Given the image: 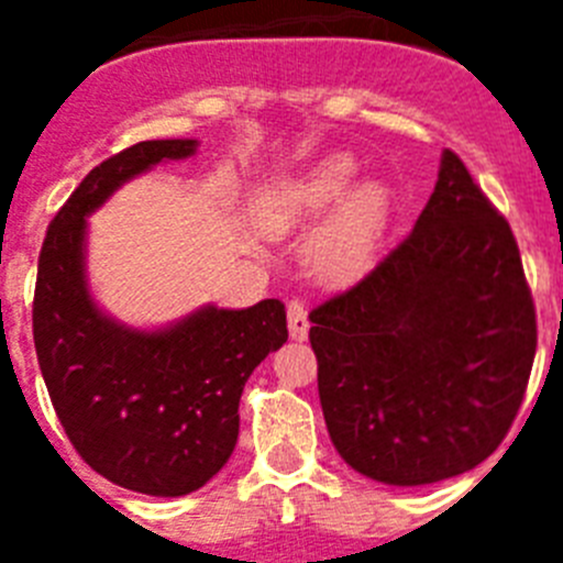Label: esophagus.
<instances>
[{
  "instance_id": "1",
  "label": "esophagus",
  "mask_w": 563,
  "mask_h": 563,
  "mask_svg": "<svg viewBox=\"0 0 563 563\" xmlns=\"http://www.w3.org/2000/svg\"><path fill=\"white\" fill-rule=\"evenodd\" d=\"M287 324H290L292 341H305L307 332H310V318H307V307L301 301L287 305Z\"/></svg>"
}]
</instances>
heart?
I'll use <instances>...</instances> for the list:
<instances>
[{
	"mask_svg": "<svg viewBox=\"0 0 563 563\" xmlns=\"http://www.w3.org/2000/svg\"><path fill=\"white\" fill-rule=\"evenodd\" d=\"M355 157L330 154L301 174L265 188L253 202V220L271 236L316 225L307 265L318 282L350 287L375 271L395 213V191L383 180H357Z\"/></svg>",
	"mask_w": 563,
	"mask_h": 563,
	"instance_id": "b5f03b06",
	"label": "heart"
}]
</instances>
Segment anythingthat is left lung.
I'll return each mask as SVG.
<instances>
[{
  "label": "left lung",
  "instance_id": "1",
  "mask_svg": "<svg viewBox=\"0 0 563 563\" xmlns=\"http://www.w3.org/2000/svg\"><path fill=\"white\" fill-rule=\"evenodd\" d=\"M332 445L383 485L460 476L501 445L536 357V307L507 220L442 152L417 225L310 312Z\"/></svg>",
  "mask_w": 563,
  "mask_h": 563
}]
</instances>
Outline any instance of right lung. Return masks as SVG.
<instances>
[{
    "instance_id": "1",
    "label": "right lung",
    "mask_w": 563,
    "mask_h": 563,
    "mask_svg": "<svg viewBox=\"0 0 563 563\" xmlns=\"http://www.w3.org/2000/svg\"><path fill=\"white\" fill-rule=\"evenodd\" d=\"M197 141H143L96 166L49 222L38 253L33 341L49 400L81 460L114 485L186 496L220 474L239 437L247 377L287 341L278 298L247 310L200 307L134 330L87 285V217L118 188Z\"/></svg>"
}]
</instances>
